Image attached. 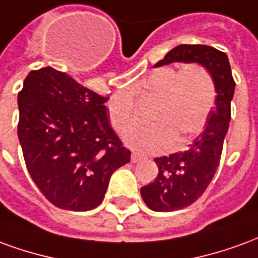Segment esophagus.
I'll use <instances>...</instances> for the list:
<instances>
[{
  "label": "esophagus",
  "mask_w": 258,
  "mask_h": 258,
  "mask_svg": "<svg viewBox=\"0 0 258 258\" xmlns=\"http://www.w3.org/2000/svg\"><path fill=\"white\" fill-rule=\"evenodd\" d=\"M142 159H144V157L141 156V155H138V153H133V155H131V162L133 163L141 162Z\"/></svg>",
  "instance_id": "34e87169"
}]
</instances>
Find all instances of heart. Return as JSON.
Instances as JSON below:
<instances>
[{
	"label": "heart",
	"instance_id": "1",
	"mask_svg": "<svg viewBox=\"0 0 258 258\" xmlns=\"http://www.w3.org/2000/svg\"><path fill=\"white\" fill-rule=\"evenodd\" d=\"M141 99L156 101L149 116V127L135 128L124 137L127 145L141 152L178 149L205 127L216 103V83L202 64L182 69L166 66L145 76L135 90ZM113 128L124 133L137 123V106L130 92H118L107 102Z\"/></svg>",
	"mask_w": 258,
	"mask_h": 258
}]
</instances>
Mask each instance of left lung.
I'll return each instance as SVG.
<instances>
[{"mask_svg": "<svg viewBox=\"0 0 258 258\" xmlns=\"http://www.w3.org/2000/svg\"><path fill=\"white\" fill-rule=\"evenodd\" d=\"M184 62L199 63L216 83V107L189 148L170 156L156 157L159 174L152 184L141 188L142 199L153 211H175L190 206L203 195L221 159L224 138L231 120V101L235 81L227 53L209 45L181 44L155 66Z\"/></svg>", "mask_w": 258, "mask_h": 258, "instance_id": "1", "label": "left lung"}]
</instances>
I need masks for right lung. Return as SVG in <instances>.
Returning a JSON list of instances; mask_svg holds the SVG:
<instances>
[{
	"instance_id": "right-lung-1",
	"label": "right lung",
	"mask_w": 258,
	"mask_h": 258,
	"mask_svg": "<svg viewBox=\"0 0 258 258\" xmlns=\"http://www.w3.org/2000/svg\"><path fill=\"white\" fill-rule=\"evenodd\" d=\"M107 98L53 68L31 70L18 94V137L30 177L53 206L95 209L130 162L110 125Z\"/></svg>"
}]
</instances>
